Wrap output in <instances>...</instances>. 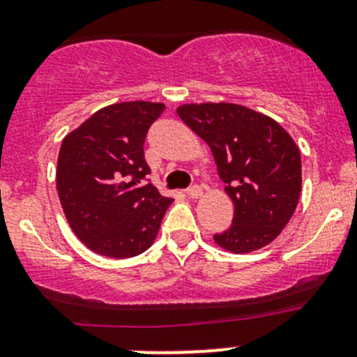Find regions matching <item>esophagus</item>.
Segmentation results:
<instances>
[{"mask_svg": "<svg viewBox=\"0 0 357 357\" xmlns=\"http://www.w3.org/2000/svg\"><path fill=\"white\" fill-rule=\"evenodd\" d=\"M202 195H203V191H202V188H199V185H192V188L188 189V196H189V198L198 199Z\"/></svg>", "mask_w": 357, "mask_h": 357, "instance_id": "obj_1", "label": "esophagus"}]
</instances>
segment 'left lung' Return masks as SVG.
I'll return each instance as SVG.
<instances>
[{
  "mask_svg": "<svg viewBox=\"0 0 357 357\" xmlns=\"http://www.w3.org/2000/svg\"><path fill=\"white\" fill-rule=\"evenodd\" d=\"M208 144L224 191L235 205L233 224L213 242L247 254L273 242L296 210L301 192L300 149L282 126L235 103H188L176 108Z\"/></svg>",
  "mask_w": 357,
  "mask_h": 357,
  "instance_id": "1",
  "label": "left lung"
}]
</instances>
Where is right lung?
Here are the masks:
<instances>
[{
	"mask_svg": "<svg viewBox=\"0 0 357 357\" xmlns=\"http://www.w3.org/2000/svg\"><path fill=\"white\" fill-rule=\"evenodd\" d=\"M162 103L108 105L68 133L57 155L61 206L77 238L101 256L126 259L154 243L172 198L144 184V144Z\"/></svg>",
	"mask_w": 357,
	"mask_h": 357,
	"instance_id": "1",
	"label": "right lung"
}]
</instances>
